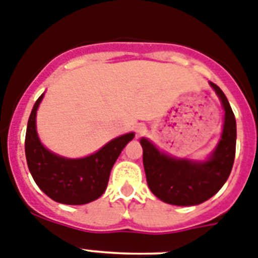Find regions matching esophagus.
Segmentation results:
<instances>
[{
  "mask_svg": "<svg viewBox=\"0 0 258 258\" xmlns=\"http://www.w3.org/2000/svg\"><path fill=\"white\" fill-rule=\"evenodd\" d=\"M136 132H137V136H142V134H145V132H146V126L142 124L137 125V126H136Z\"/></svg>",
  "mask_w": 258,
  "mask_h": 258,
  "instance_id": "esophagus-1",
  "label": "esophagus"
}]
</instances>
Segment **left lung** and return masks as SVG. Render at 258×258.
<instances>
[{
	"instance_id": "left-lung-1",
	"label": "left lung",
	"mask_w": 258,
	"mask_h": 258,
	"mask_svg": "<svg viewBox=\"0 0 258 258\" xmlns=\"http://www.w3.org/2000/svg\"><path fill=\"white\" fill-rule=\"evenodd\" d=\"M210 86L224 109L221 140L206 160L180 159L156 149L147 138H141L147 185L163 202L176 206H193L208 201L227 181L236 151V120L227 98L215 83Z\"/></svg>"
}]
</instances>
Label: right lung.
Listing matches in <instances>:
<instances>
[{
    "label": "right lung",
    "instance_id": "right-lung-1",
    "mask_svg": "<svg viewBox=\"0 0 258 258\" xmlns=\"http://www.w3.org/2000/svg\"><path fill=\"white\" fill-rule=\"evenodd\" d=\"M43 95L39 96L28 118L24 150L31 175L37 186L53 201L65 205H85L98 200L105 192L114 162L134 133L109 141L85 158L70 159L44 147L36 132V111Z\"/></svg>",
    "mask_w": 258,
    "mask_h": 258
}]
</instances>
